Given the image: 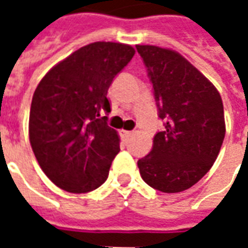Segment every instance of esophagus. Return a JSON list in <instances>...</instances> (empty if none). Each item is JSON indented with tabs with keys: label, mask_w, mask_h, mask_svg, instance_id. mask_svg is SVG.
Listing matches in <instances>:
<instances>
[{
	"label": "esophagus",
	"mask_w": 248,
	"mask_h": 248,
	"mask_svg": "<svg viewBox=\"0 0 248 248\" xmlns=\"http://www.w3.org/2000/svg\"><path fill=\"white\" fill-rule=\"evenodd\" d=\"M131 134H133V131H129V130H121V135L124 137V138H126V137H130Z\"/></svg>",
	"instance_id": "esophagus-1"
}]
</instances>
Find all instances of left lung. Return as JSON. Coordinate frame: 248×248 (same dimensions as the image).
<instances>
[{
  "label": "left lung",
  "instance_id": "left-lung-1",
  "mask_svg": "<svg viewBox=\"0 0 248 248\" xmlns=\"http://www.w3.org/2000/svg\"><path fill=\"white\" fill-rule=\"evenodd\" d=\"M154 87L158 115L165 131L156 133L153 149L138 161L142 179L162 192H181L211 169L224 134L223 102L211 82L179 53L137 45Z\"/></svg>",
  "mask_w": 248,
  "mask_h": 248
}]
</instances>
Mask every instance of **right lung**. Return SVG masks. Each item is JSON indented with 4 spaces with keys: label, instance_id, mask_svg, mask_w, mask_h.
Wrapping results in <instances>:
<instances>
[{
    "label": "right lung",
    "instance_id": "add662e5",
    "mask_svg": "<svg viewBox=\"0 0 248 248\" xmlns=\"http://www.w3.org/2000/svg\"><path fill=\"white\" fill-rule=\"evenodd\" d=\"M135 54L119 42H93L53 66L31 99L29 140L38 165L56 186L74 194L108 179L119 153L108 126V90Z\"/></svg>",
    "mask_w": 248,
    "mask_h": 248
}]
</instances>
